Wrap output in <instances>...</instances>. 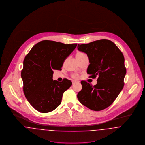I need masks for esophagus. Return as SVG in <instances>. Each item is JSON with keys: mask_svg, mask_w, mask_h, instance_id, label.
<instances>
[{"mask_svg": "<svg viewBox=\"0 0 145 145\" xmlns=\"http://www.w3.org/2000/svg\"><path fill=\"white\" fill-rule=\"evenodd\" d=\"M77 81H75V80H73V81H72V84H75V83H77Z\"/></svg>", "mask_w": 145, "mask_h": 145, "instance_id": "1", "label": "esophagus"}]
</instances>
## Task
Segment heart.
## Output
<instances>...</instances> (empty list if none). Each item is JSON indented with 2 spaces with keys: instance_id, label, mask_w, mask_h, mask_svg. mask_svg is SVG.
I'll return each mask as SVG.
<instances>
[{
  "instance_id": "obj_1",
  "label": "heart",
  "mask_w": 145,
  "mask_h": 145,
  "mask_svg": "<svg viewBox=\"0 0 145 145\" xmlns=\"http://www.w3.org/2000/svg\"><path fill=\"white\" fill-rule=\"evenodd\" d=\"M83 55H85V54H84V53L80 52H78V53L76 54V56H83ZM72 78H74V79H76V78H78V75H77V74H73L72 75Z\"/></svg>"
}]
</instances>
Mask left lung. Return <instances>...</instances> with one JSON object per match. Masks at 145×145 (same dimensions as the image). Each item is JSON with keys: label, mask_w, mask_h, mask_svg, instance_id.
Instances as JSON below:
<instances>
[{"label": "left lung", "mask_w": 145, "mask_h": 145, "mask_svg": "<svg viewBox=\"0 0 145 145\" xmlns=\"http://www.w3.org/2000/svg\"><path fill=\"white\" fill-rule=\"evenodd\" d=\"M77 48L88 57L87 73L89 77H98L95 86L82 80V89L77 98L91 110H103L112 103L123 88L126 74L123 54L113 42L105 39L78 44Z\"/></svg>", "instance_id": "obj_1"}]
</instances>
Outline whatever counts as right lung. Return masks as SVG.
Here are the masks:
<instances>
[{
	"mask_svg": "<svg viewBox=\"0 0 145 145\" xmlns=\"http://www.w3.org/2000/svg\"><path fill=\"white\" fill-rule=\"evenodd\" d=\"M77 46L45 40L34 45L25 57L21 71L23 92L38 112H51L61 103L72 82L66 78L53 80V70H62L65 59Z\"/></svg>",
	"mask_w": 145,
	"mask_h": 145,
	"instance_id": "add662e5",
	"label": "right lung"
}]
</instances>
